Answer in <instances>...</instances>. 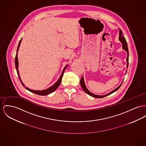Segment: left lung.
<instances>
[{"label":"left lung","mask_w":146,"mask_h":146,"mask_svg":"<svg viewBox=\"0 0 146 146\" xmlns=\"http://www.w3.org/2000/svg\"><path fill=\"white\" fill-rule=\"evenodd\" d=\"M119 41L121 42V43L122 44V48H123V49H124L125 50H126L127 51V57L126 60L127 62V68H128V57H129V55H128V46H127V44L126 40V39L125 38V37L122 35V30L120 29H119ZM123 81H122V82H123ZM122 82L121 83V84L118 87H117L116 88H115V90H113V91H112L110 92V93H108V94H106V95H95V94H94L91 92L90 91H89L88 90V88L86 87L85 84V82H84V77H83V76L81 78V80H80V85H81V88H82L83 90H84L86 93H87L88 95H89L90 96H92V97H95V98H98L106 97V96H107L108 95H110V94H111L115 92V91H116L119 88L121 87V86Z\"/></svg>","instance_id":"1"}]
</instances>
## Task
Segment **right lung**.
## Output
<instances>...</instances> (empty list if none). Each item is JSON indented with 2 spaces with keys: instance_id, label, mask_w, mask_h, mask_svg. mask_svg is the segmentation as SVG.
Masks as SVG:
<instances>
[{
  "instance_id": "add662e5",
  "label": "right lung",
  "mask_w": 146,
  "mask_h": 146,
  "mask_svg": "<svg viewBox=\"0 0 146 146\" xmlns=\"http://www.w3.org/2000/svg\"><path fill=\"white\" fill-rule=\"evenodd\" d=\"M21 40H22V39H21V40H20L19 42L18 46V49H17V54H16L15 58V68H16V70H17V74H18V77L19 78L20 81V82H21V84L23 85V86H24L25 88H26V89H27V90H28V91H29L31 92H33V93H34V94H37V95H41V96H45V95H49L50 94H51V93L53 92L54 91H55L58 88L59 86V85H60L61 82V80H62V76H63V74H64V71H65V69H66V68H67L68 65H66V66L63 69L62 72V73H61V75H60V78H58V81H56V82L54 85H53L52 86L50 87V88H47V89H46V90H41V91H39V90H31V89H30L29 88H27V87L24 85V84L23 83V82L21 81V78H20V77L19 70H18V65H19V63H18V58L17 56H18V51L19 49L20 45V43H21Z\"/></svg>"
}]
</instances>
